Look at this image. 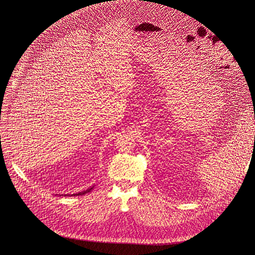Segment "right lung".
Instances as JSON below:
<instances>
[{"label":"right lung","instance_id":"obj_1","mask_svg":"<svg viewBox=\"0 0 255 255\" xmlns=\"http://www.w3.org/2000/svg\"><path fill=\"white\" fill-rule=\"evenodd\" d=\"M93 190V188H90V189H88L87 191H84V192H80L79 194H72V195H65L64 197H66V196H69V197H71V196H82V195H85V194H87V193H89V192H91Z\"/></svg>","mask_w":255,"mask_h":255}]
</instances>
